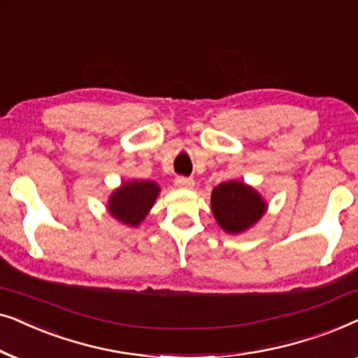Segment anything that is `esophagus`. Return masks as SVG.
Masks as SVG:
<instances>
[{"label":"esophagus","instance_id":"34e87169","mask_svg":"<svg viewBox=\"0 0 358 358\" xmlns=\"http://www.w3.org/2000/svg\"><path fill=\"white\" fill-rule=\"evenodd\" d=\"M194 184L195 182L192 178H185V176H178V178H176V185L180 189H192Z\"/></svg>","mask_w":358,"mask_h":358}]
</instances>
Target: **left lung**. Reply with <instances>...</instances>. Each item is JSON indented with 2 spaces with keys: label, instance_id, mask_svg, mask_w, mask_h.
<instances>
[{
  "label": "left lung",
  "instance_id": "obj_1",
  "mask_svg": "<svg viewBox=\"0 0 358 358\" xmlns=\"http://www.w3.org/2000/svg\"><path fill=\"white\" fill-rule=\"evenodd\" d=\"M267 203L251 185L228 180L212 192V212L220 227L229 234L246 231L266 213Z\"/></svg>",
  "mask_w": 358,
  "mask_h": 358
}]
</instances>
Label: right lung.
Masks as SVG:
<instances>
[{"instance_id": "right-lung-1", "label": "right lung", "mask_w": 358, "mask_h": 358, "mask_svg": "<svg viewBox=\"0 0 358 358\" xmlns=\"http://www.w3.org/2000/svg\"><path fill=\"white\" fill-rule=\"evenodd\" d=\"M159 190V185L153 180H130L112 192L107 210L117 222L138 227L155 205Z\"/></svg>"}]
</instances>
